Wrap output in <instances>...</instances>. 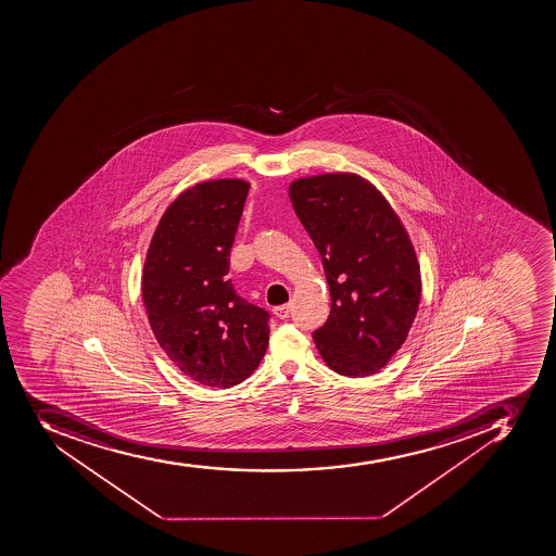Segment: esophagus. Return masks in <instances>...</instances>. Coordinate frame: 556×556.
<instances>
[{
	"mask_svg": "<svg viewBox=\"0 0 556 556\" xmlns=\"http://www.w3.org/2000/svg\"><path fill=\"white\" fill-rule=\"evenodd\" d=\"M275 315L278 316V318H281V320L289 318L290 304H283V306L275 307Z\"/></svg>",
	"mask_w": 556,
	"mask_h": 556,
	"instance_id": "34e87169",
	"label": "esophagus"
}]
</instances>
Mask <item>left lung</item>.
I'll return each mask as SVG.
<instances>
[{
  "instance_id": "1",
  "label": "left lung",
  "mask_w": 556,
  "mask_h": 556,
  "mask_svg": "<svg viewBox=\"0 0 556 556\" xmlns=\"http://www.w3.org/2000/svg\"><path fill=\"white\" fill-rule=\"evenodd\" d=\"M289 194L330 290L329 316L313 341L339 375H375L406 341L420 304L409 236L387 199L357 175L301 178Z\"/></svg>"
}]
</instances>
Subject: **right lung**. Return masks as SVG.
<instances>
[{"label":"right lung","mask_w":556,"mask_h":556,"mask_svg":"<svg viewBox=\"0 0 556 556\" xmlns=\"http://www.w3.org/2000/svg\"><path fill=\"white\" fill-rule=\"evenodd\" d=\"M247 194V181L212 180L178 195L159 222L141 278L159 344L184 375L213 389L249 378L269 343L271 315L227 278Z\"/></svg>","instance_id":"add662e5"}]
</instances>
